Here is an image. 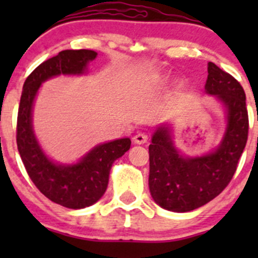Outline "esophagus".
<instances>
[{
    "label": "esophagus",
    "mask_w": 258,
    "mask_h": 258,
    "mask_svg": "<svg viewBox=\"0 0 258 258\" xmlns=\"http://www.w3.org/2000/svg\"><path fill=\"white\" fill-rule=\"evenodd\" d=\"M147 140H148L147 135L141 134V132H140V134H137L136 136L134 137V142L136 145H144V144H146V142H147Z\"/></svg>",
    "instance_id": "esophagus-1"
}]
</instances>
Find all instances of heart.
Instances as JSON below:
<instances>
[{
  "mask_svg": "<svg viewBox=\"0 0 258 258\" xmlns=\"http://www.w3.org/2000/svg\"><path fill=\"white\" fill-rule=\"evenodd\" d=\"M166 80H167L166 77H158V79H157L158 82H166Z\"/></svg>",
  "mask_w": 258,
  "mask_h": 258,
  "instance_id": "b5f03b06",
  "label": "heart"
}]
</instances>
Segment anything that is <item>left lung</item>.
Masks as SVG:
<instances>
[{
    "label": "left lung",
    "mask_w": 258,
    "mask_h": 258,
    "mask_svg": "<svg viewBox=\"0 0 258 258\" xmlns=\"http://www.w3.org/2000/svg\"><path fill=\"white\" fill-rule=\"evenodd\" d=\"M205 92L225 111L226 130L217 147L202 156H184L175 145L170 123L153 132L150 153V186L153 201L172 212L204 206L226 188L237 168L248 135L246 95L237 80L212 62L207 64Z\"/></svg>",
    "instance_id": "1"
}]
</instances>
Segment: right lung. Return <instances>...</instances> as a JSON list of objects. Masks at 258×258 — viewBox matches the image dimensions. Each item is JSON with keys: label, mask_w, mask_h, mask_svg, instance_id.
Here are the masks:
<instances>
[{"label": "right lung", "mask_w": 258, "mask_h": 258, "mask_svg": "<svg viewBox=\"0 0 258 258\" xmlns=\"http://www.w3.org/2000/svg\"><path fill=\"white\" fill-rule=\"evenodd\" d=\"M97 57L92 49H66L33 70L23 85L17 116V148L35 186L54 204L79 210L96 204L105 195L113 162L131 146L128 137L100 144L76 163L52 161L33 131L32 112L41 85L52 77L80 76Z\"/></svg>", "instance_id": "right-lung-1"}]
</instances>
